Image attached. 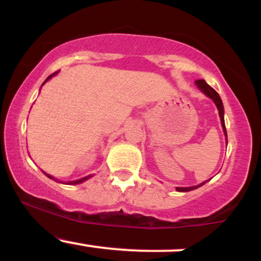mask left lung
Here are the masks:
<instances>
[{
    "mask_svg": "<svg viewBox=\"0 0 261 261\" xmlns=\"http://www.w3.org/2000/svg\"><path fill=\"white\" fill-rule=\"evenodd\" d=\"M196 86L199 87L200 91H202L205 93L206 95H207L208 98H211L212 100L215 101V104H216L217 109H218V114H220V118H221V124H222V128H223V133L226 135L227 137V131H226V125H224V118H223V113H224V109H223V104H222V100H221V97L218 95V93L215 91L214 88H212L211 86H208L207 83L205 82L203 80H197L195 81ZM205 184V182H202V184L200 185H196V187H189V188H176V191H190V190H194V189L201 187V185Z\"/></svg>",
    "mask_w": 261,
    "mask_h": 261,
    "instance_id": "8db88e82",
    "label": "left lung"
}]
</instances>
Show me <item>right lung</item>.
Masks as SVG:
<instances>
[{
    "instance_id": "obj_1",
    "label": "right lung",
    "mask_w": 261,
    "mask_h": 261,
    "mask_svg": "<svg viewBox=\"0 0 261 261\" xmlns=\"http://www.w3.org/2000/svg\"><path fill=\"white\" fill-rule=\"evenodd\" d=\"M56 73H58V72H55V73L50 74V76H49V77H47V79H46V80H45V82H46V81H47V80H50V79H51V77H53V76H55V74H56ZM45 82H44V83H45ZM44 83H43V85H44ZM46 175H47V176H49V178H50V179H54L51 175H49V174H46ZM91 176H92V175H88V176H86V178L79 179V180H74V181H68V182H67V184H70V185H73V184H81V182H82V181H85V180H87V179H89V178H91Z\"/></svg>"
}]
</instances>
